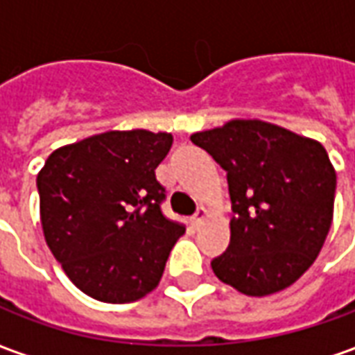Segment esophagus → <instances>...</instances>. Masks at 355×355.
<instances>
[{"label":"esophagus","instance_id":"obj_1","mask_svg":"<svg viewBox=\"0 0 355 355\" xmlns=\"http://www.w3.org/2000/svg\"><path fill=\"white\" fill-rule=\"evenodd\" d=\"M205 218H207V209L200 207V209H198V213H196V215H193V218H192L193 230H198L201 224L205 223Z\"/></svg>","mask_w":355,"mask_h":355}]
</instances>
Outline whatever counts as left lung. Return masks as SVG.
<instances>
[{
	"label": "left lung",
	"mask_w": 355,
	"mask_h": 355,
	"mask_svg": "<svg viewBox=\"0 0 355 355\" xmlns=\"http://www.w3.org/2000/svg\"><path fill=\"white\" fill-rule=\"evenodd\" d=\"M228 178L230 245L215 275L247 297L287 289L318 259L333 223L336 173L321 142L262 119L193 132Z\"/></svg>",
	"instance_id": "obj_1"
}]
</instances>
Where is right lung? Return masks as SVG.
<instances>
[{
    "mask_svg": "<svg viewBox=\"0 0 355 355\" xmlns=\"http://www.w3.org/2000/svg\"><path fill=\"white\" fill-rule=\"evenodd\" d=\"M171 132L106 131L57 148L37 173L45 241L91 298L125 304L159 285L184 226L162 215L155 167Z\"/></svg>",
    "mask_w": 355,
    "mask_h": 355,
    "instance_id": "add662e5",
    "label": "right lung"
}]
</instances>
